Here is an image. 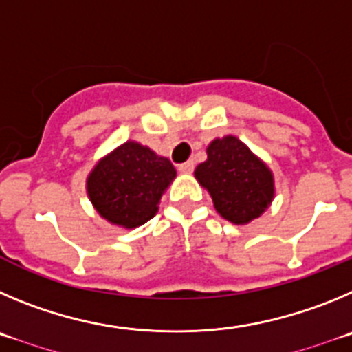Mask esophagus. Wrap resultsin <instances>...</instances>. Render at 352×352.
Instances as JSON below:
<instances>
[{"label": "esophagus", "instance_id": "esophagus-1", "mask_svg": "<svg viewBox=\"0 0 352 352\" xmlns=\"http://www.w3.org/2000/svg\"><path fill=\"white\" fill-rule=\"evenodd\" d=\"M195 170V163L192 161H188V163L179 164V172L180 173H191Z\"/></svg>", "mask_w": 352, "mask_h": 352}]
</instances>
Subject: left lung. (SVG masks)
<instances>
[{
    "label": "left lung",
    "mask_w": 352,
    "mask_h": 352,
    "mask_svg": "<svg viewBox=\"0 0 352 352\" xmlns=\"http://www.w3.org/2000/svg\"><path fill=\"white\" fill-rule=\"evenodd\" d=\"M195 177L210 192L215 210L233 224L258 219L275 195L270 168L231 135L210 142Z\"/></svg>",
    "instance_id": "obj_1"
}]
</instances>
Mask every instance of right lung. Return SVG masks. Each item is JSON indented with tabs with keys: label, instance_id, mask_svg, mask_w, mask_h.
I'll return each mask as SVG.
<instances>
[{
	"label": "right lung",
	"instance_id": "right-lung-1",
	"mask_svg": "<svg viewBox=\"0 0 352 352\" xmlns=\"http://www.w3.org/2000/svg\"><path fill=\"white\" fill-rule=\"evenodd\" d=\"M177 172L166 157L126 142L101 157L87 177V196L109 223L133 230L153 219Z\"/></svg>",
	"mask_w": 352,
	"mask_h": 352
}]
</instances>
